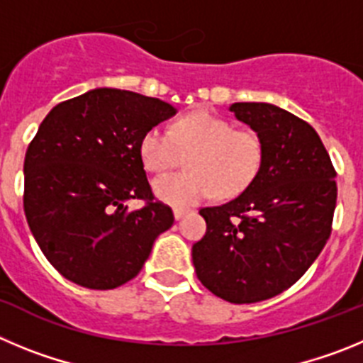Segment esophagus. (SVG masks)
Segmentation results:
<instances>
[{
    "instance_id": "1",
    "label": "esophagus",
    "mask_w": 363,
    "mask_h": 363,
    "mask_svg": "<svg viewBox=\"0 0 363 363\" xmlns=\"http://www.w3.org/2000/svg\"><path fill=\"white\" fill-rule=\"evenodd\" d=\"M185 214H187V209H182V207H176V209H174V218H176V220H182V218H184Z\"/></svg>"
}]
</instances>
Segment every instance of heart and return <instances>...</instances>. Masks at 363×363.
Segmentation results:
<instances>
[{"instance_id": "heart-1", "label": "heart", "mask_w": 363, "mask_h": 363, "mask_svg": "<svg viewBox=\"0 0 363 363\" xmlns=\"http://www.w3.org/2000/svg\"><path fill=\"white\" fill-rule=\"evenodd\" d=\"M191 154L184 174L163 176L154 192L174 207H189L205 198H233L258 176L264 147L258 134L234 130L233 123L209 111H194L179 118L172 130L152 127L140 142V158L147 171L165 174Z\"/></svg>"}]
</instances>
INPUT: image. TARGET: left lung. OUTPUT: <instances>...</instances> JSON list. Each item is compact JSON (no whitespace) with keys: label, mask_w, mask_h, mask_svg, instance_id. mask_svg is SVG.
I'll return each mask as SVG.
<instances>
[{"label":"left lung","mask_w":363,"mask_h":363,"mask_svg":"<svg viewBox=\"0 0 363 363\" xmlns=\"http://www.w3.org/2000/svg\"><path fill=\"white\" fill-rule=\"evenodd\" d=\"M258 134L264 158L238 198L200 211L207 233L192 245L196 277L230 303H255L289 289L331 234L336 171L316 130L271 104H233Z\"/></svg>","instance_id":"8db88e82"}]
</instances>
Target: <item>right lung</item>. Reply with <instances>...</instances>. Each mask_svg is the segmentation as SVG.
Returning a JSON list of instances; mask_svg holds the SVG:
<instances>
[{"mask_svg":"<svg viewBox=\"0 0 363 363\" xmlns=\"http://www.w3.org/2000/svg\"><path fill=\"white\" fill-rule=\"evenodd\" d=\"M158 98L92 89L56 105L25 154L23 209L45 258L86 289H116L142 271L171 207L154 201L143 134L176 114ZM129 199L145 208L129 211Z\"/></svg>","mask_w":363,"mask_h":363,"instance_id":"obj_1","label":"right lung"}]
</instances>
